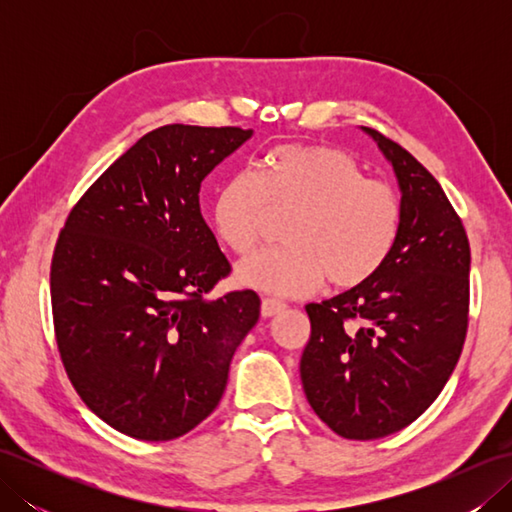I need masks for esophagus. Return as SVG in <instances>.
Returning <instances> with one entry per match:
<instances>
[{
    "instance_id": "34e87169",
    "label": "esophagus",
    "mask_w": 512,
    "mask_h": 512,
    "mask_svg": "<svg viewBox=\"0 0 512 512\" xmlns=\"http://www.w3.org/2000/svg\"><path fill=\"white\" fill-rule=\"evenodd\" d=\"M284 310H286V303L275 301V299H264V301H262V317H264V319L275 317V314L284 312Z\"/></svg>"
}]
</instances>
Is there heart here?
Returning a JSON list of instances; mask_svg holds the SVG:
<instances>
[{
    "label": "heart",
    "instance_id": "obj_1",
    "mask_svg": "<svg viewBox=\"0 0 512 512\" xmlns=\"http://www.w3.org/2000/svg\"><path fill=\"white\" fill-rule=\"evenodd\" d=\"M290 215L286 248L264 250L235 270L239 286L273 297H301L328 277L356 288L394 253L402 206L389 184L328 145H281L259 171L228 176L213 200V228L235 255H250L270 215Z\"/></svg>",
    "mask_w": 512,
    "mask_h": 512
}]
</instances>
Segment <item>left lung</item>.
<instances>
[{
  "mask_svg": "<svg viewBox=\"0 0 512 512\" xmlns=\"http://www.w3.org/2000/svg\"><path fill=\"white\" fill-rule=\"evenodd\" d=\"M394 169L402 224L376 277L308 303L301 383L314 413L347 440L405 429L438 398L462 354L471 248L440 182L394 140L361 127Z\"/></svg>",
  "mask_w": 512,
  "mask_h": 512,
  "instance_id": "8db88e82",
  "label": "left lung"
}]
</instances>
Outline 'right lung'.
Wrapping results in <instances>:
<instances>
[{
  "label": "right lung",
  "instance_id": "add662e5",
  "mask_svg": "<svg viewBox=\"0 0 512 512\" xmlns=\"http://www.w3.org/2000/svg\"><path fill=\"white\" fill-rule=\"evenodd\" d=\"M253 129L165 125L96 180L54 248L61 361L96 416L136 440H173L220 402L259 319L253 290L204 299L231 264L200 211V184Z\"/></svg>",
  "mask_w": 512,
  "mask_h": 512
}]
</instances>
